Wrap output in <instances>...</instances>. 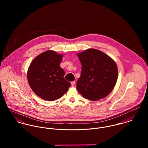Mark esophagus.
<instances>
[{
	"label": "esophagus",
	"mask_w": 148,
	"mask_h": 148,
	"mask_svg": "<svg viewBox=\"0 0 148 148\" xmlns=\"http://www.w3.org/2000/svg\"><path fill=\"white\" fill-rule=\"evenodd\" d=\"M75 84V81H73V82H71V85H72V86H74Z\"/></svg>",
	"instance_id": "34e87169"
}]
</instances>
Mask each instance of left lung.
<instances>
[{
  "mask_svg": "<svg viewBox=\"0 0 148 148\" xmlns=\"http://www.w3.org/2000/svg\"><path fill=\"white\" fill-rule=\"evenodd\" d=\"M77 56L82 66L81 76L76 83L78 92L92 101L106 97L117 79L118 69L114 61L95 49H88Z\"/></svg>",
  "mask_w": 148,
  "mask_h": 148,
  "instance_id": "left-lung-1",
  "label": "left lung"
}]
</instances>
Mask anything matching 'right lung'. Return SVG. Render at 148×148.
Returning a JSON list of instances; mask_svg holds the SVG:
<instances>
[{
    "mask_svg": "<svg viewBox=\"0 0 148 148\" xmlns=\"http://www.w3.org/2000/svg\"><path fill=\"white\" fill-rule=\"evenodd\" d=\"M62 58L55 51H47L35 58L28 68L29 86L44 100L54 101L60 99L71 85L64 78L65 72L60 66Z\"/></svg>",
    "mask_w": 148,
    "mask_h": 148,
    "instance_id": "obj_1",
    "label": "right lung"
}]
</instances>
